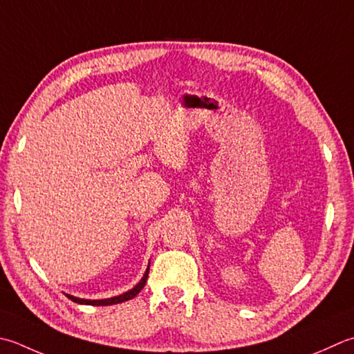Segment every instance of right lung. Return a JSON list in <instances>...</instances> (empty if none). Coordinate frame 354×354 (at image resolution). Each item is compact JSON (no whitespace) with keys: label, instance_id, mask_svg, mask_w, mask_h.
Here are the masks:
<instances>
[{"label":"right lung","instance_id":"right-lung-1","mask_svg":"<svg viewBox=\"0 0 354 354\" xmlns=\"http://www.w3.org/2000/svg\"><path fill=\"white\" fill-rule=\"evenodd\" d=\"M149 270H150V262H149L147 270H145V273H144V276H142V279H141L140 282H138L133 288L129 290V292H126V293L120 295V296L109 297V299H93V301H90V299H80V297H75V296H72V295H67V297H68V299H71V301L76 302V304H84V306H98V307H100V306H113V304H121V302L130 301V299H133V297L144 288L145 282H147V278H149Z\"/></svg>","mask_w":354,"mask_h":354}]
</instances>
